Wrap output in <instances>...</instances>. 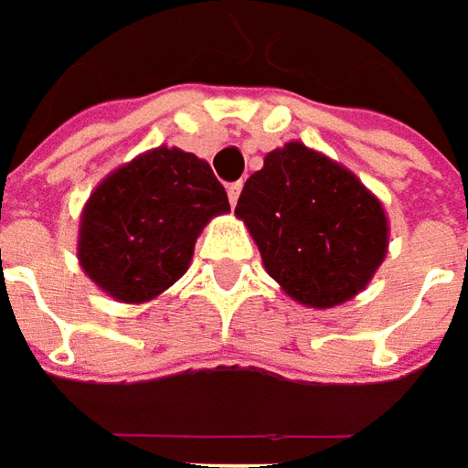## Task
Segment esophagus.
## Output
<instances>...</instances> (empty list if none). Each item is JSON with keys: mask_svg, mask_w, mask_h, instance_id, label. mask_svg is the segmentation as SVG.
Here are the masks:
<instances>
[{"mask_svg": "<svg viewBox=\"0 0 468 468\" xmlns=\"http://www.w3.org/2000/svg\"><path fill=\"white\" fill-rule=\"evenodd\" d=\"M227 194H229V201H231V207L239 201V194H241V181H237V184H229L227 186Z\"/></svg>", "mask_w": 468, "mask_h": 468, "instance_id": "1", "label": "esophagus"}]
</instances>
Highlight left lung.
Here are the masks:
<instances>
[{
    "label": "left lung",
    "instance_id": "8db88e82",
    "mask_svg": "<svg viewBox=\"0 0 468 468\" xmlns=\"http://www.w3.org/2000/svg\"><path fill=\"white\" fill-rule=\"evenodd\" d=\"M234 214L257 241L271 280L307 307L353 300L386 260L383 204L356 174L297 141L267 154Z\"/></svg>",
    "mask_w": 468,
    "mask_h": 468
}]
</instances>
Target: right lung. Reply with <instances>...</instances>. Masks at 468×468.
<instances>
[{"mask_svg": "<svg viewBox=\"0 0 468 468\" xmlns=\"http://www.w3.org/2000/svg\"><path fill=\"white\" fill-rule=\"evenodd\" d=\"M227 211V191L211 165L161 145L92 191L82 208L78 260L102 292L148 303L184 277L201 229Z\"/></svg>", "mask_w": 468, "mask_h": 468, "instance_id": "right-lung-1", "label": "right lung"}]
</instances>
